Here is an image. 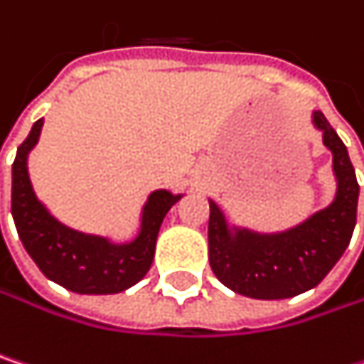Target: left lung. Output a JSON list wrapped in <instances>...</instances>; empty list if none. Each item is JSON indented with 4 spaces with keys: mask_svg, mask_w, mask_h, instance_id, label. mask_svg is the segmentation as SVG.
Segmentation results:
<instances>
[{
    "mask_svg": "<svg viewBox=\"0 0 364 364\" xmlns=\"http://www.w3.org/2000/svg\"><path fill=\"white\" fill-rule=\"evenodd\" d=\"M333 154L335 198L323 210L284 232H255L230 223L215 200H208V261L215 276L234 293L253 299H287L321 284L350 245L356 225L358 181L348 149L323 111L312 113Z\"/></svg>",
    "mask_w": 364,
    "mask_h": 364,
    "instance_id": "1",
    "label": "left lung"
}]
</instances>
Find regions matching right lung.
Masks as SVG:
<instances>
[{"label":"right lung","instance_id":"right-lung-1","mask_svg":"<svg viewBox=\"0 0 364 364\" xmlns=\"http://www.w3.org/2000/svg\"><path fill=\"white\" fill-rule=\"evenodd\" d=\"M43 119H37L12 164V217L18 238L46 278L82 295H113L136 284L151 267L156 240L166 213L183 198L168 189L147 196L139 234L130 242L86 234L60 223L39 200L29 179V154Z\"/></svg>","mask_w":364,"mask_h":364}]
</instances>
